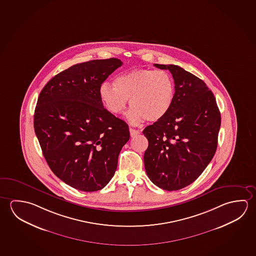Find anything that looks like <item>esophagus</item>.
Returning a JSON list of instances; mask_svg holds the SVG:
<instances>
[{"mask_svg": "<svg viewBox=\"0 0 256 256\" xmlns=\"http://www.w3.org/2000/svg\"><path fill=\"white\" fill-rule=\"evenodd\" d=\"M130 136L133 138V136H138V134H140V131L139 130H134V128H130Z\"/></svg>", "mask_w": 256, "mask_h": 256, "instance_id": "34e87169", "label": "esophagus"}]
</instances>
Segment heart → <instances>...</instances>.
<instances>
[{
	"label": "heart",
	"instance_id": "b5f03b06",
	"mask_svg": "<svg viewBox=\"0 0 256 256\" xmlns=\"http://www.w3.org/2000/svg\"><path fill=\"white\" fill-rule=\"evenodd\" d=\"M102 104L114 115L122 114L130 99L128 120L138 124L144 120L158 122L166 116L175 97V83L165 70L138 68L117 76L114 88L104 83L99 88Z\"/></svg>",
	"mask_w": 256,
	"mask_h": 256
}]
</instances>
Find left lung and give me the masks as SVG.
Segmentation results:
<instances>
[{
  "label": "left lung",
  "instance_id": "8db88e82",
  "mask_svg": "<svg viewBox=\"0 0 256 256\" xmlns=\"http://www.w3.org/2000/svg\"><path fill=\"white\" fill-rule=\"evenodd\" d=\"M154 66L172 73L175 97L166 116L142 131L144 168L154 184L174 191L193 183L214 158L220 112L202 80L176 65Z\"/></svg>",
  "mask_w": 256,
  "mask_h": 256
}]
</instances>
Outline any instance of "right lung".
<instances>
[{
	"mask_svg": "<svg viewBox=\"0 0 256 256\" xmlns=\"http://www.w3.org/2000/svg\"><path fill=\"white\" fill-rule=\"evenodd\" d=\"M120 60H94L55 76L38 97L34 132L42 154L60 180L94 192L114 176L130 139L126 122L104 108L99 88L122 66Z\"/></svg>",
	"mask_w": 256,
	"mask_h": 256,
	"instance_id": "right-lung-1",
	"label": "right lung"
}]
</instances>
